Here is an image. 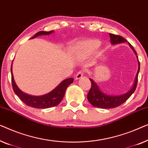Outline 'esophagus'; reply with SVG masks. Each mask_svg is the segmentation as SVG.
Segmentation results:
<instances>
[{
    "mask_svg": "<svg viewBox=\"0 0 148 148\" xmlns=\"http://www.w3.org/2000/svg\"><path fill=\"white\" fill-rule=\"evenodd\" d=\"M83 75H84V71H83V70H80V71L77 72V74L76 75V80H78V79L82 78Z\"/></svg>",
    "mask_w": 148,
    "mask_h": 148,
    "instance_id": "obj_1",
    "label": "esophagus"
}]
</instances>
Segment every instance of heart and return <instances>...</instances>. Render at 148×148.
Wrapping results in <instances>:
<instances>
[{
    "label": "heart",
    "instance_id": "obj_1",
    "mask_svg": "<svg viewBox=\"0 0 148 148\" xmlns=\"http://www.w3.org/2000/svg\"><path fill=\"white\" fill-rule=\"evenodd\" d=\"M99 45V43L97 41H90L85 43L83 47L84 51L86 53H90L96 49Z\"/></svg>",
    "mask_w": 148,
    "mask_h": 148
}]
</instances>
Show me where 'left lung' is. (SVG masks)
Listing matches in <instances>:
<instances>
[{
    "label": "left lung",
    "instance_id": "left-lung-1",
    "mask_svg": "<svg viewBox=\"0 0 148 148\" xmlns=\"http://www.w3.org/2000/svg\"><path fill=\"white\" fill-rule=\"evenodd\" d=\"M109 35L110 37H111V42L112 44H116V43H123L127 41L125 39H124L123 37L120 36V35L112 34V33H109ZM130 45L134 49L135 53L137 55L136 51L134 50V47H133V46L130 43ZM138 64V71L137 72L134 86H133L132 89L129 92H127L126 94L119 96H111L105 95V93L102 92L100 90L99 87L94 82V81L90 78V80L91 82V88L90 90H89L88 95H87V99H88V101L90 102V103L92 104L94 107L103 108V109L115 108L119 107L121 105H122L123 103H124L131 97V95L134 92V91L136 89L137 80H138V74L139 71V68H140V63H139V61Z\"/></svg>",
    "mask_w": 148,
    "mask_h": 148
}]
</instances>
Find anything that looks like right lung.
Returning a JSON list of instances; mask_svg holds the SVG:
<instances>
[{
    "instance_id": "right-lung-1",
    "label": "right lung",
    "mask_w": 148,
    "mask_h": 148,
    "mask_svg": "<svg viewBox=\"0 0 148 148\" xmlns=\"http://www.w3.org/2000/svg\"><path fill=\"white\" fill-rule=\"evenodd\" d=\"M53 32V31L50 32H39L33 36L32 39L35 38L41 35H49ZM11 81L12 86L15 94L18 96V98L25 104L33 108L37 109H47V108L55 107L59 105L60 102L64 98L65 95V92L67 87L70 84L73 82L74 79L72 78H69L62 81L58 86L53 89L52 91L49 92L48 94L45 95L35 97V96L29 95L23 92L16 86L13 79V76L12 73V66L11 68Z\"/></svg>"
}]
</instances>
